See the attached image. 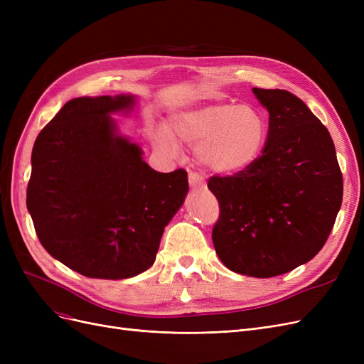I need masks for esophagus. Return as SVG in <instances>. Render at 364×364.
Listing matches in <instances>:
<instances>
[{"label": "esophagus", "instance_id": "obj_1", "mask_svg": "<svg viewBox=\"0 0 364 364\" xmlns=\"http://www.w3.org/2000/svg\"><path fill=\"white\" fill-rule=\"evenodd\" d=\"M188 182H190V186L191 188H202V186H205V181L202 176L197 173V171H190L188 174Z\"/></svg>", "mask_w": 364, "mask_h": 364}]
</instances>
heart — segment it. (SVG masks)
I'll return each instance as SVG.
<instances>
[{
	"label": "heart",
	"instance_id": "b5f03b06",
	"mask_svg": "<svg viewBox=\"0 0 364 364\" xmlns=\"http://www.w3.org/2000/svg\"><path fill=\"white\" fill-rule=\"evenodd\" d=\"M197 147L203 165L217 173H238L247 168L261 153L266 139V123L261 114L247 105H205L171 118L170 130L156 127L153 142L174 153L176 140Z\"/></svg>",
	"mask_w": 364,
	"mask_h": 364
}]
</instances>
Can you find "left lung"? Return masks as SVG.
Returning <instances> with one entry per match:
<instances>
[{"label": "left lung", "instance_id": "1", "mask_svg": "<svg viewBox=\"0 0 364 364\" xmlns=\"http://www.w3.org/2000/svg\"><path fill=\"white\" fill-rule=\"evenodd\" d=\"M253 94L270 115L266 144L247 168L208 181L220 205L213 243L229 270L272 278L323 247L343 178L331 135L301 98L285 90Z\"/></svg>", "mask_w": 364, "mask_h": 364}]
</instances>
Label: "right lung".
<instances>
[{
	"label": "right lung",
	"mask_w": 364,
	"mask_h": 364,
	"mask_svg": "<svg viewBox=\"0 0 364 364\" xmlns=\"http://www.w3.org/2000/svg\"><path fill=\"white\" fill-rule=\"evenodd\" d=\"M132 95L73 98L41 130L27 208L41 245L87 278L124 279L155 262L164 228L188 193L183 168L159 173L115 134Z\"/></svg>",
	"instance_id": "1"
}]
</instances>
